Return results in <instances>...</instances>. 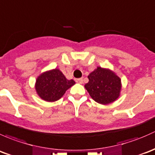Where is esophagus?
<instances>
[{"mask_svg": "<svg viewBox=\"0 0 155 155\" xmlns=\"http://www.w3.org/2000/svg\"><path fill=\"white\" fill-rule=\"evenodd\" d=\"M76 82L78 84H83V78H78L76 79Z\"/></svg>", "mask_w": 155, "mask_h": 155, "instance_id": "34e87169", "label": "esophagus"}]
</instances>
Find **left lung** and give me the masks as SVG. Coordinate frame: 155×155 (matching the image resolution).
I'll use <instances>...</instances> for the list:
<instances>
[{
	"label": "left lung",
	"mask_w": 155,
	"mask_h": 155,
	"mask_svg": "<svg viewBox=\"0 0 155 155\" xmlns=\"http://www.w3.org/2000/svg\"><path fill=\"white\" fill-rule=\"evenodd\" d=\"M88 78L89 82L84 87L95 101L108 104L120 95L121 79L111 70L97 67L89 74Z\"/></svg>",
	"instance_id": "1"
}]
</instances>
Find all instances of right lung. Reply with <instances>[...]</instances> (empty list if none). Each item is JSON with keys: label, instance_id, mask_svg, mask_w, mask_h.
Segmentation results:
<instances>
[{"label": "right lung", "instance_id": "obj_1", "mask_svg": "<svg viewBox=\"0 0 155 155\" xmlns=\"http://www.w3.org/2000/svg\"><path fill=\"white\" fill-rule=\"evenodd\" d=\"M74 84L73 80H67L58 68H54L45 71L37 78L35 89L42 99L53 102L60 99Z\"/></svg>", "mask_w": 155, "mask_h": 155}]
</instances>
